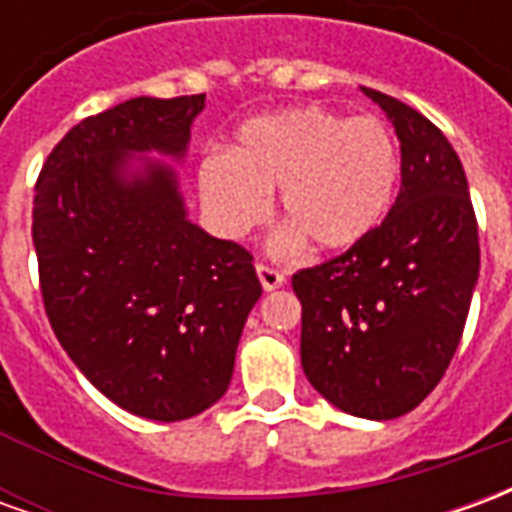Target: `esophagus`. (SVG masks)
Wrapping results in <instances>:
<instances>
[{"instance_id":"1","label":"esophagus","mask_w":512,"mask_h":512,"mask_svg":"<svg viewBox=\"0 0 512 512\" xmlns=\"http://www.w3.org/2000/svg\"><path fill=\"white\" fill-rule=\"evenodd\" d=\"M257 277H260V285L263 290H277L285 285V274L279 268L268 266V263H257Z\"/></svg>"}]
</instances>
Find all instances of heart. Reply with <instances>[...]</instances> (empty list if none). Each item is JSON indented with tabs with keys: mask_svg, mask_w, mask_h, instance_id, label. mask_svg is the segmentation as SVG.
<instances>
[{
	"mask_svg": "<svg viewBox=\"0 0 512 512\" xmlns=\"http://www.w3.org/2000/svg\"><path fill=\"white\" fill-rule=\"evenodd\" d=\"M400 180V150L378 115L296 106L249 120L230 153L200 164V194L213 224L230 238L255 230L271 211L288 227L279 246L310 238L315 249H348L384 222Z\"/></svg>",
	"mask_w": 512,
	"mask_h": 512,
	"instance_id": "b5f03b06",
	"label": "heart"
}]
</instances>
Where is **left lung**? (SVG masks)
Segmentation results:
<instances>
[{
	"instance_id": "1",
	"label": "left lung",
	"mask_w": 512,
	"mask_h": 512,
	"mask_svg": "<svg viewBox=\"0 0 512 512\" xmlns=\"http://www.w3.org/2000/svg\"><path fill=\"white\" fill-rule=\"evenodd\" d=\"M400 139V191L365 241L293 274L301 367L329 403L365 419L417 408L461 343L480 238L461 158L403 101L362 87Z\"/></svg>"
}]
</instances>
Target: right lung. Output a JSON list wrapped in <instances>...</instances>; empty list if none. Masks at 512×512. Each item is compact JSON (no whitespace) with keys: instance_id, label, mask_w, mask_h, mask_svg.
Here are the masks:
<instances>
[{"instance_id":"obj_1","label":"right lung","mask_w":512,"mask_h":512,"mask_svg":"<svg viewBox=\"0 0 512 512\" xmlns=\"http://www.w3.org/2000/svg\"><path fill=\"white\" fill-rule=\"evenodd\" d=\"M205 95L131 98L84 117L35 183L32 241L43 307L87 381L136 417L178 422L211 408L260 299L252 255L186 219L175 172L128 153L180 158Z\"/></svg>"}]
</instances>
